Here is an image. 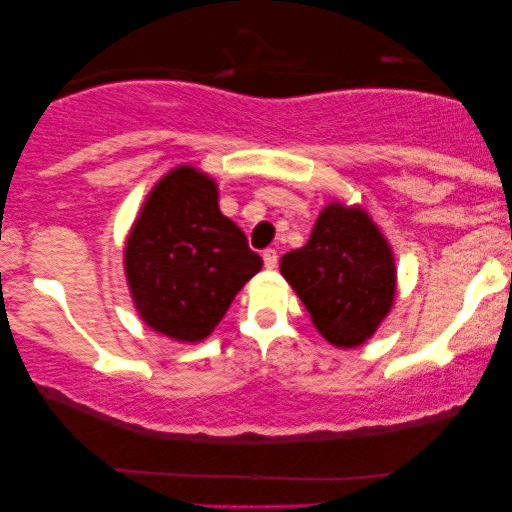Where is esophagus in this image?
Returning a JSON list of instances; mask_svg holds the SVG:
<instances>
[{
  "label": "esophagus",
  "instance_id": "esophagus-1",
  "mask_svg": "<svg viewBox=\"0 0 512 512\" xmlns=\"http://www.w3.org/2000/svg\"><path fill=\"white\" fill-rule=\"evenodd\" d=\"M263 263L268 270H275L277 268V251L275 249H265L263 251Z\"/></svg>",
  "mask_w": 512,
  "mask_h": 512
}]
</instances>
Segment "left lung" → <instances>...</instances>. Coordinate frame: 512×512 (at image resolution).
<instances>
[{"label": "left lung", "instance_id": "1", "mask_svg": "<svg viewBox=\"0 0 512 512\" xmlns=\"http://www.w3.org/2000/svg\"><path fill=\"white\" fill-rule=\"evenodd\" d=\"M317 331L340 349L373 338L396 300L391 244L361 205L331 200L305 247L279 261Z\"/></svg>", "mask_w": 512, "mask_h": 512}]
</instances>
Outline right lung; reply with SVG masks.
Instances as JSON below:
<instances>
[{
	"instance_id": "obj_1",
	"label": "right lung",
	"mask_w": 512,
	"mask_h": 512,
	"mask_svg": "<svg viewBox=\"0 0 512 512\" xmlns=\"http://www.w3.org/2000/svg\"><path fill=\"white\" fill-rule=\"evenodd\" d=\"M242 228L219 209V184L177 165L151 188L123 249L139 319L177 342H202L261 270Z\"/></svg>"
}]
</instances>
